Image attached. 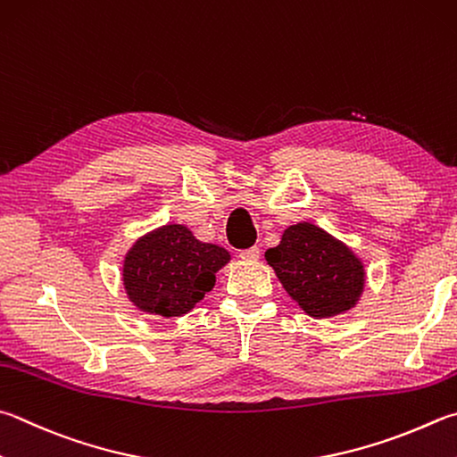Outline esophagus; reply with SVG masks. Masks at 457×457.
<instances>
[{"mask_svg":"<svg viewBox=\"0 0 457 457\" xmlns=\"http://www.w3.org/2000/svg\"><path fill=\"white\" fill-rule=\"evenodd\" d=\"M239 257H242V260H245V262H255V260H260V247H257V245H253V247H247V250H242V252H239Z\"/></svg>","mask_w":457,"mask_h":457,"instance_id":"1","label":"esophagus"}]
</instances>
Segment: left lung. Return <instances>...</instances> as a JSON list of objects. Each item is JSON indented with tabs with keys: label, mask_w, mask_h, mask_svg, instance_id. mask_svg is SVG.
Listing matches in <instances>:
<instances>
[{
	"label": "left lung",
	"mask_w": 457,
	"mask_h": 457,
	"mask_svg": "<svg viewBox=\"0 0 457 457\" xmlns=\"http://www.w3.org/2000/svg\"><path fill=\"white\" fill-rule=\"evenodd\" d=\"M289 297L315 320L345 313L360 302L366 270L344 242L310 221L289 226L265 252Z\"/></svg>",
	"instance_id": "obj_1"
}]
</instances>
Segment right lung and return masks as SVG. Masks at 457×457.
Returning a JSON list of instances; mask_svg holds the SVG:
<instances>
[{"mask_svg": "<svg viewBox=\"0 0 457 457\" xmlns=\"http://www.w3.org/2000/svg\"><path fill=\"white\" fill-rule=\"evenodd\" d=\"M229 252L204 244L179 223L142 236L123 260V287L139 312L179 318L215 286Z\"/></svg>", "mask_w": 457, "mask_h": 457, "instance_id": "add662e5", "label": "right lung"}]
</instances>
